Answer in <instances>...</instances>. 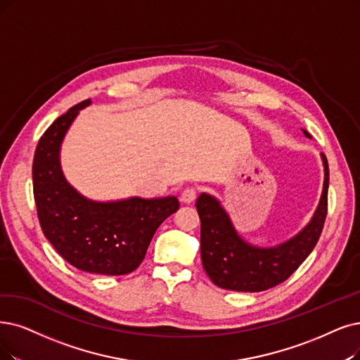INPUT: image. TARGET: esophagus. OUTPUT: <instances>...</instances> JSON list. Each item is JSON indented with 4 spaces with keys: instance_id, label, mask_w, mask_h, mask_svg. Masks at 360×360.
Returning <instances> with one entry per match:
<instances>
[{
    "instance_id": "esophagus-1",
    "label": "esophagus",
    "mask_w": 360,
    "mask_h": 360,
    "mask_svg": "<svg viewBox=\"0 0 360 360\" xmlns=\"http://www.w3.org/2000/svg\"><path fill=\"white\" fill-rule=\"evenodd\" d=\"M195 199H196V189L193 188H186L180 195V200L184 204H191Z\"/></svg>"
}]
</instances>
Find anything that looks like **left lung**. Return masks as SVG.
Masks as SVG:
<instances>
[{
    "mask_svg": "<svg viewBox=\"0 0 360 360\" xmlns=\"http://www.w3.org/2000/svg\"><path fill=\"white\" fill-rule=\"evenodd\" d=\"M304 136L310 134L303 130ZM323 164V188L310 221L297 235L275 247H257L235 229L220 200L202 192L196 210L200 219V258L207 275L219 288L260 292L288 279L313 251L322 233L328 210L329 168Z\"/></svg>",
    "mask_w": 360,
    "mask_h": 360,
    "instance_id": "1",
    "label": "left lung"
}]
</instances>
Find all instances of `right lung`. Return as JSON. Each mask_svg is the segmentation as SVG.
Listing matches in <instances>:
<instances>
[{
  "instance_id": "1",
  "label": "right lung",
  "mask_w": 360,
  "mask_h": 360,
  "mask_svg": "<svg viewBox=\"0 0 360 360\" xmlns=\"http://www.w3.org/2000/svg\"><path fill=\"white\" fill-rule=\"evenodd\" d=\"M90 105L87 98L70 108L39 139L32 165L34 198L44 236L69 264L120 276L140 266L156 229L180 204L177 196L94 200L66 180L62 143L79 110Z\"/></svg>"
}]
</instances>
